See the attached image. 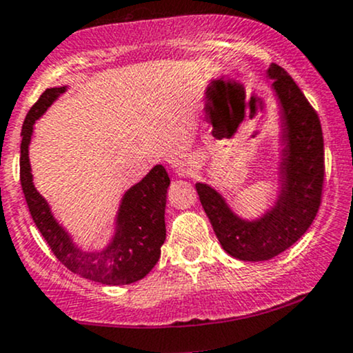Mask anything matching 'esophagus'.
Listing matches in <instances>:
<instances>
[{"label": "esophagus", "instance_id": "obj_1", "mask_svg": "<svg viewBox=\"0 0 353 353\" xmlns=\"http://www.w3.org/2000/svg\"><path fill=\"white\" fill-rule=\"evenodd\" d=\"M199 168H201V159L197 156H194V154H190V156L182 157L179 163H177L176 174L179 177H189V176H194Z\"/></svg>", "mask_w": 353, "mask_h": 353}]
</instances>
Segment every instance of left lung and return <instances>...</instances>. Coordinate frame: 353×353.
<instances>
[{"label": "left lung", "instance_id": "1", "mask_svg": "<svg viewBox=\"0 0 353 353\" xmlns=\"http://www.w3.org/2000/svg\"><path fill=\"white\" fill-rule=\"evenodd\" d=\"M279 106L277 196L257 217H242L216 188L197 182L196 189L210 225L230 257L244 262L269 261L301 239L314 222L323 182V136L317 112L294 79L270 64Z\"/></svg>", "mask_w": 353, "mask_h": 353}]
</instances>
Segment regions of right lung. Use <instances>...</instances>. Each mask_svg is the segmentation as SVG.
Wrapping results in <instances>:
<instances>
[{
    "label": "right lung",
    "instance_id": "1",
    "mask_svg": "<svg viewBox=\"0 0 353 353\" xmlns=\"http://www.w3.org/2000/svg\"><path fill=\"white\" fill-rule=\"evenodd\" d=\"M66 91L68 86L46 89L23 123L19 176L24 197L36 228L61 264L88 281L104 285H128L144 279L159 261L161 245L165 241V196L171 181L163 165H154L143 179L123 194L106 244L96 249L79 245L52 214L50 202L38 192L30 163L34 123Z\"/></svg>",
    "mask_w": 353,
    "mask_h": 353
}]
</instances>
